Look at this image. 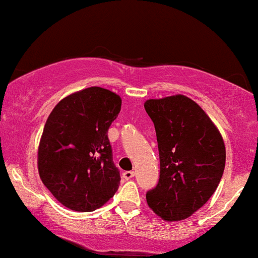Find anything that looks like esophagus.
<instances>
[{"mask_svg": "<svg viewBox=\"0 0 258 258\" xmlns=\"http://www.w3.org/2000/svg\"><path fill=\"white\" fill-rule=\"evenodd\" d=\"M122 177L125 179H131L132 177H135V172L133 171H126V172L122 173Z\"/></svg>", "mask_w": 258, "mask_h": 258, "instance_id": "1", "label": "esophagus"}]
</instances>
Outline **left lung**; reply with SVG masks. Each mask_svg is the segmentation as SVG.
I'll list each match as a JSON object with an SVG mask.
<instances>
[{"label":"left lung","instance_id":"obj_1","mask_svg":"<svg viewBox=\"0 0 258 258\" xmlns=\"http://www.w3.org/2000/svg\"><path fill=\"white\" fill-rule=\"evenodd\" d=\"M144 108L155 126L160 158L159 183L147 193V203L162 220H185L220 184L223 138L206 112L183 94L148 99Z\"/></svg>","mask_w":258,"mask_h":258}]
</instances>
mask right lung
I'll list each match as a JSON object with an SVG mask.
<instances>
[{"mask_svg":"<svg viewBox=\"0 0 258 258\" xmlns=\"http://www.w3.org/2000/svg\"><path fill=\"white\" fill-rule=\"evenodd\" d=\"M120 110L116 93L94 86L65 97L49 114L38 146V173L68 209L94 211L116 193L121 178L108 130Z\"/></svg>","mask_w":258,"mask_h":258,"instance_id":"add662e5","label":"right lung"}]
</instances>
